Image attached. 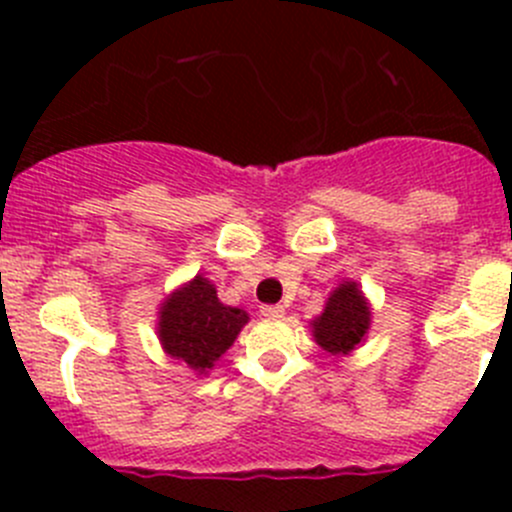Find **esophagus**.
Segmentation results:
<instances>
[{
	"mask_svg": "<svg viewBox=\"0 0 512 512\" xmlns=\"http://www.w3.org/2000/svg\"><path fill=\"white\" fill-rule=\"evenodd\" d=\"M260 314L267 319H280L285 317V307H282V304H262Z\"/></svg>",
	"mask_w": 512,
	"mask_h": 512,
	"instance_id": "1",
	"label": "esophagus"
}]
</instances>
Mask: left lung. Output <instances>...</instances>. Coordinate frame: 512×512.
<instances>
[{
	"mask_svg": "<svg viewBox=\"0 0 512 512\" xmlns=\"http://www.w3.org/2000/svg\"><path fill=\"white\" fill-rule=\"evenodd\" d=\"M369 307L354 282L337 287L324 307L322 317L314 319V339L332 354L352 352L369 329Z\"/></svg>",
	"mask_w": 512,
	"mask_h": 512,
	"instance_id": "1",
	"label": "left lung"
}]
</instances>
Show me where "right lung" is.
Returning a JSON list of instances; mask_svg holds the SVG:
<instances>
[{
	"instance_id": "1",
	"label": "right lung",
	"mask_w": 512,
	"mask_h": 512,
	"mask_svg": "<svg viewBox=\"0 0 512 512\" xmlns=\"http://www.w3.org/2000/svg\"><path fill=\"white\" fill-rule=\"evenodd\" d=\"M245 322L242 309L225 307L215 287L205 277H195L163 304L158 334L170 356L205 371L232 347Z\"/></svg>"
}]
</instances>
